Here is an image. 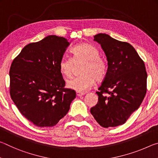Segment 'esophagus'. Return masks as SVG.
I'll return each instance as SVG.
<instances>
[{
  "label": "esophagus",
  "mask_w": 158,
  "mask_h": 158,
  "mask_svg": "<svg viewBox=\"0 0 158 158\" xmlns=\"http://www.w3.org/2000/svg\"><path fill=\"white\" fill-rule=\"evenodd\" d=\"M76 94H77V96H78V97H81V96H83L85 95V93H81V92H78L77 91L76 92Z\"/></svg>",
  "instance_id": "34e87169"
}]
</instances>
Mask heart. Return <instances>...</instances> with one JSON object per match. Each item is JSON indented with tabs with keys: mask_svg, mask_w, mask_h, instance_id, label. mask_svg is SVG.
<instances>
[{
	"mask_svg": "<svg viewBox=\"0 0 158 158\" xmlns=\"http://www.w3.org/2000/svg\"><path fill=\"white\" fill-rule=\"evenodd\" d=\"M73 58L63 57L59 62V70L65 77L73 74L74 64L84 62L81 69L82 75L76 77L67 81L69 89L78 92H85L94 84L95 81H100L107 72V64L100 56V52L95 47L89 43L74 46L71 50Z\"/></svg>",
	"mask_w": 158,
	"mask_h": 158,
	"instance_id": "1",
	"label": "heart"
}]
</instances>
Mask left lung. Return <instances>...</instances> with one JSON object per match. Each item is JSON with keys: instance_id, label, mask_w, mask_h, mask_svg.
<instances>
[{"instance_id": "obj_1", "label": "left lung", "mask_w": 158, "mask_h": 158, "mask_svg": "<svg viewBox=\"0 0 158 158\" xmlns=\"http://www.w3.org/2000/svg\"><path fill=\"white\" fill-rule=\"evenodd\" d=\"M108 61V69L96 92L98 104L90 113L103 127L123 125L139 107L147 90V73L143 60L132 45L105 33L94 36Z\"/></svg>"}]
</instances>
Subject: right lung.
<instances>
[{
	"label": "right lung",
	"mask_w": 158,
	"mask_h": 158,
	"mask_svg": "<svg viewBox=\"0 0 158 158\" xmlns=\"http://www.w3.org/2000/svg\"><path fill=\"white\" fill-rule=\"evenodd\" d=\"M69 42L49 35L26 45L10 69V94L19 111L37 127H53L68 114L76 92L66 89L59 62Z\"/></svg>",
	"instance_id": "obj_1"
}]
</instances>
